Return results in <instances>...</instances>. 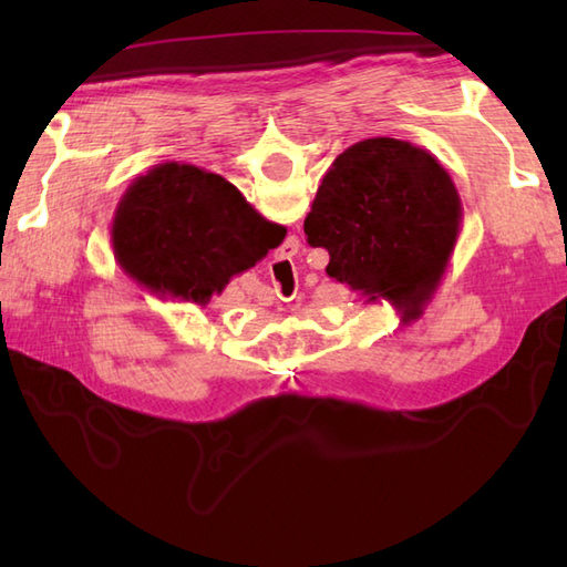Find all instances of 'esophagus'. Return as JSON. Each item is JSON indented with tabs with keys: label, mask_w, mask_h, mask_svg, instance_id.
Returning <instances> with one entry per match:
<instances>
[{
	"label": "esophagus",
	"mask_w": 567,
	"mask_h": 567,
	"mask_svg": "<svg viewBox=\"0 0 567 567\" xmlns=\"http://www.w3.org/2000/svg\"><path fill=\"white\" fill-rule=\"evenodd\" d=\"M285 248H290V250L282 252V258H285V256L290 258V256H295V252H297V244H285ZM282 258H280V260H282Z\"/></svg>",
	"instance_id": "34e87169"
}]
</instances>
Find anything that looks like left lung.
Listing matches in <instances>:
<instances>
[{"label": "left lung", "mask_w": 567, "mask_h": 567, "mask_svg": "<svg viewBox=\"0 0 567 567\" xmlns=\"http://www.w3.org/2000/svg\"><path fill=\"white\" fill-rule=\"evenodd\" d=\"M463 224L449 171L400 138H365L323 175L305 219L307 244L327 248V275L390 302L402 323L421 319L436 295Z\"/></svg>", "instance_id": "8db88e82"}]
</instances>
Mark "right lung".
<instances>
[{
    "label": "right lung",
    "mask_w": 567,
    "mask_h": 567,
    "mask_svg": "<svg viewBox=\"0 0 567 567\" xmlns=\"http://www.w3.org/2000/svg\"><path fill=\"white\" fill-rule=\"evenodd\" d=\"M285 234L221 175L173 161L136 177L112 221L114 258L131 280L199 307L280 246Z\"/></svg>",
    "instance_id": "1"
}]
</instances>
